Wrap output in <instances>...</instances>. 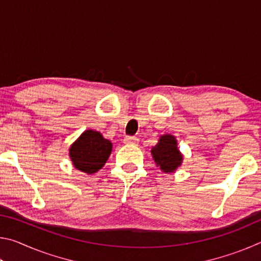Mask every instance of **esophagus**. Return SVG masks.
Listing matches in <instances>:
<instances>
[{
    "label": "esophagus",
    "instance_id": "esophagus-1",
    "mask_svg": "<svg viewBox=\"0 0 261 261\" xmlns=\"http://www.w3.org/2000/svg\"><path fill=\"white\" fill-rule=\"evenodd\" d=\"M137 143H138V138H136V137H125L124 138V144L126 145H136Z\"/></svg>",
    "mask_w": 261,
    "mask_h": 261
}]
</instances>
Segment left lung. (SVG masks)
<instances>
[{
  "label": "left lung",
  "instance_id": "left-lung-1",
  "mask_svg": "<svg viewBox=\"0 0 261 261\" xmlns=\"http://www.w3.org/2000/svg\"><path fill=\"white\" fill-rule=\"evenodd\" d=\"M151 153L156 166L160 167L163 173H174L182 165L183 156L177 148V140L171 135L161 136Z\"/></svg>",
  "mask_w": 261,
  "mask_h": 261
}]
</instances>
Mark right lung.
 Wrapping results in <instances>:
<instances>
[{
	"label": "right lung",
	"instance_id": "right-lung-1",
	"mask_svg": "<svg viewBox=\"0 0 261 261\" xmlns=\"http://www.w3.org/2000/svg\"><path fill=\"white\" fill-rule=\"evenodd\" d=\"M113 145L102 135L94 130H86L69 149L72 165L86 174L99 171L107 162Z\"/></svg>",
	"mask_w": 261,
	"mask_h": 261
}]
</instances>
